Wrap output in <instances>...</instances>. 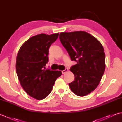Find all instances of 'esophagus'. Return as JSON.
Masks as SVG:
<instances>
[{
  "mask_svg": "<svg viewBox=\"0 0 122 122\" xmlns=\"http://www.w3.org/2000/svg\"><path fill=\"white\" fill-rule=\"evenodd\" d=\"M68 68H66L64 70L62 71V74H65L66 72H68Z\"/></svg>",
  "mask_w": 122,
  "mask_h": 122,
  "instance_id": "obj_1",
  "label": "esophagus"
}]
</instances>
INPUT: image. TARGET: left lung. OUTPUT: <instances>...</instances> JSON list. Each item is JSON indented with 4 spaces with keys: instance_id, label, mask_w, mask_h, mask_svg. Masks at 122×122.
Returning <instances> with one entry per match:
<instances>
[{
    "instance_id": "obj_1",
    "label": "left lung",
    "mask_w": 122,
    "mask_h": 122,
    "mask_svg": "<svg viewBox=\"0 0 122 122\" xmlns=\"http://www.w3.org/2000/svg\"><path fill=\"white\" fill-rule=\"evenodd\" d=\"M61 43L72 61L76 64L70 69L74 80L69 87L74 94L83 97L98 86L105 68V56L102 44L97 38L85 31L61 32Z\"/></svg>"
}]
</instances>
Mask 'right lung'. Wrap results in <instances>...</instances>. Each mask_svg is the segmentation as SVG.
<instances>
[{
	"label": "right lung",
	"mask_w": 122,
	"mask_h": 122,
	"mask_svg": "<svg viewBox=\"0 0 122 122\" xmlns=\"http://www.w3.org/2000/svg\"><path fill=\"white\" fill-rule=\"evenodd\" d=\"M58 36L59 33L33 36L18 52L15 68L18 79L25 91L35 99L47 97L56 79L62 75L61 71L45 69L49 60V49Z\"/></svg>",
	"instance_id": "right-lung-1"
}]
</instances>
